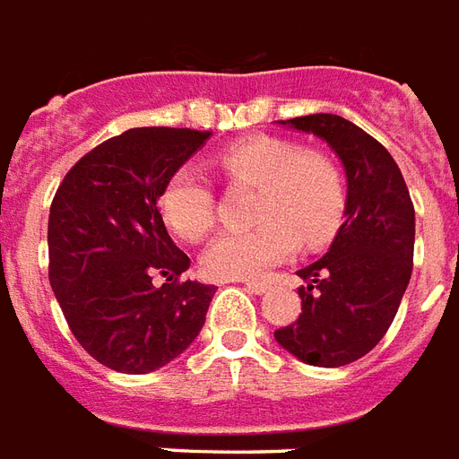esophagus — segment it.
<instances>
[{
    "mask_svg": "<svg viewBox=\"0 0 459 459\" xmlns=\"http://www.w3.org/2000/svg\"><path fill=\"white\" fill-rule=\"evenodd\" d=\"M242 283L247 286V290H252V293H266V289H269V283H266V281L247 279V281H242Z\"/></svg>",
    "mask_w": 459,
    "mask_h": 459,
    "instance_id": "obj_1",
    "label": "esophagus"
}]
</instances>
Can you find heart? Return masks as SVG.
I'll use <instances>...</instances> for the list:
<instances>
[{
	"mask_svg": "<svg viewBox=\"0 0 459 459\" xmlns=\"http://www.w3.org/2000/svg\"><path fill=\"white\" fill-rule=\"evenodd\" d=\"M232 188H254L252 232L217 237L203 254L212 279H249L286 262L299 239L313 249L340 230L347 207L344 173L330 153L276 136H252L217 153ZM163 222L186 242H200L215 225V193L193 166H180L160 190Z\"/></svg>",
	"mask_w": 459,
	"mask_h": 459,
	"instance_id": "obj_1",
	"label": "heart"
}]
</instances>
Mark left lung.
I'll list each match as a JSON object with an SVG mask.
<instances>
[{
  "mask_svg": "<svg viewBox=\"0 0 459 459\" xmlns=\"http://www.w3.org/2000/svg\"><path fill=\"white\" fill-rule=\"evenodd\" d=\"M281 124L316 134L340 156L347 207L325 256L299 271V320L273 337L300 362L344 367L371 352L396 317L413 271L416 210L396 160L357 124L337 115Z\"/></svg>",
  "mask_w": 459,
  "mask_h": 459,
  "instance_id": "obj_1",
  "label": "left lung"
}]
</instances>
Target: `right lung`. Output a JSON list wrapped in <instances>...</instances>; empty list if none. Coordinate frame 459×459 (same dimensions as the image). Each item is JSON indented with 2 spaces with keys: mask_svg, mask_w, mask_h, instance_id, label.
I'll list each match as a JSON object with an SVG mask.
<instances>
[{
  "mask_svg": "<svg viewBox=\"0 0 459 459\" xmlns=\"http://www.w3.org/2000/svg\"><path fill=\"white\" fill-rule=\"evenodd\" d=\"M207 139L195 129H129L85 153L56 190L48 281L70 333L109 369H160L205 325L217 289L180 281L190 259L163 225L159 195Z\"/></svg>",
  "mask_w": 459,
  "mask_h": 459,
  "instance_id": "add662e5",
  "label": "right lung"
}]
</instances>
